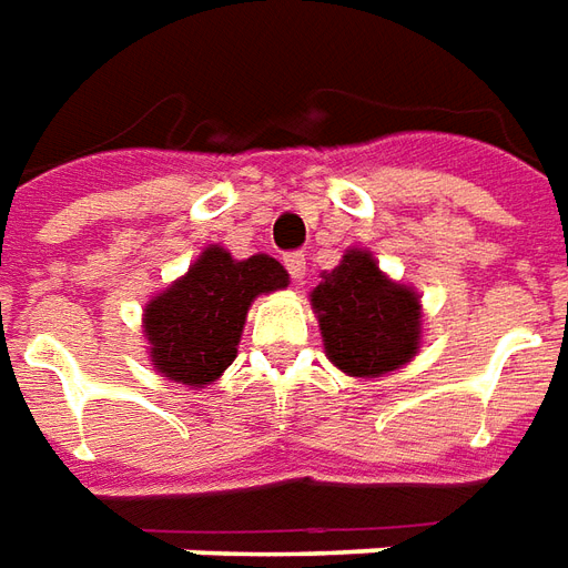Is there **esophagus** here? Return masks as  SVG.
<instances>
[{"label":"esophagus","instance_id":"1","mask_svg":"<svg viewBox=\"0 0 568 568\" xmlns=\"http://www.w3.org/2000/svg\"><path fill=\"white\" fill-rule=\"evenodd\" d=\"M283 261H285V271L292 273V280H295V283H304V273H307V258H304L301 252H288Z\"/></svg>","mask_w":568,"mask_h":568}]
</instances>
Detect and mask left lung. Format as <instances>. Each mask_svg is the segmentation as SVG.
I'll use <instances>...</instances> for the list:
<instances>
[{"label": "left lung", "mask_w": 568, "mask_h": 568, "mask_svg": "<svg viewBox=\"0 0 568 568\" xmlns=\"http://www.w3.org/2000/svg\"><path fill=\"white\" fill-rule=\"evenodd\" d=\"M325 356L349 377H383L417 356L423 313L414 288L393 283L365 248H346L313 288Z\"/></svg>", "instance_id": "1"}]
</instances>
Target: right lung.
<instances>
[{"label":"right lung","mask_w":568,"mask_h":568,"mask_svg":"<svg viewBox=\"0 0 568 568\" xmlns=\"http://www.w3.org/2000/svg\"><path fill=\"white\" fill-rule=\"evenodd\" d=\"M285 285L288 273L271 255L236 261L222 246L203 248L185 276L145 307L154 371L185 386L219 381L236 358L252 301Z\"/></svg>","instance_id":"right-lung-1"}]
</instances>
